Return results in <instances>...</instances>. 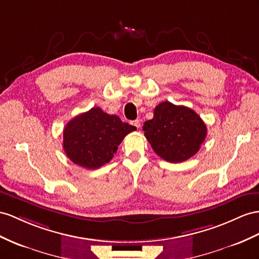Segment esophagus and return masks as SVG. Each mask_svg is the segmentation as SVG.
<instances>
[{"instance_id":"esophagus-1","label":"esophagus","mask_w":259,"mask_h":259,"mask_svg":"<svg viewBox=\"0 0 259 259\" xmlns=\"http://www.w3.org/2000/svg\"><path fill=\"white\" fill-rule=\"evenodd\" d=\"M131 124L135 125L137 129H139V128H140V125H141V122H140V120H138V119H137V120L131 121Z\"/></svg>"}]
</instances>
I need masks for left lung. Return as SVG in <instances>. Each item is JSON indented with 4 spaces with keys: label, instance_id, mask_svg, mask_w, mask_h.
<instances>
[{
    "label": "left lung",
    "instance_id": "1",
    "mask_svg": "<svg viewBox=\"0 0 259 259\" xmlns=\"http://www.w3.org/2000/svg\"><path fill=\"white\" fill-rule=\"evenodd\" d=\"M143 131L155 153L170 163L194 156L207 136V127L196 111L169 102L156 106L153 119L144 122Z\"/></svg>",
    "mask_w": 259,
    "mask_h": 259
}]
</instances>
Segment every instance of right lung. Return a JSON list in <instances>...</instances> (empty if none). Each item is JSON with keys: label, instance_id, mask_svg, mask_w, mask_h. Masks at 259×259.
I'll return each instance as SVG.
<instances>
[{"label": "right lung", "instance_id": "add662e5", "mask_svg": "<svg viewBox=\"0 0 259 259\" xmlns=\"http://www.w3.org/2000/svg\"><path fill=\"white\" fill-rule=\"evenodd\" d=\"M136 129L135 125L122 122L118 116L93 107L66 123L63 150L78 166L95 169L108 163L123 138Z\"/></svg>", "mask_w": 259, "mask_h": 259}]
</instances>
